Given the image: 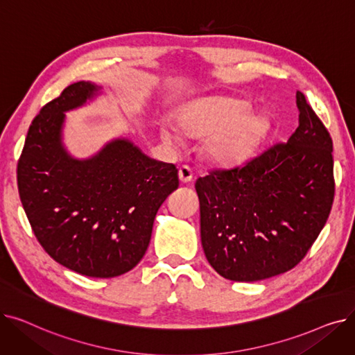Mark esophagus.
<instances>
[{"label": "esophagus", "instance_id": "34e87169", "mask_svg": "<svg viewBox=\"0 0 355 355\" xmlns=\"http://www.w3.org/2000/svg\"><path fill=\"white\" fill-rule=\"evenodd\" d=\"M178 177L181 182H190L193 180V170L189 165H181L178 170Z\"/></svg>", "mask_w": 355, "mask_h": 355}]
</instances>
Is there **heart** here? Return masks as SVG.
<instances>
[{
	"label": "heart",
	"instance_id": "b5f03b06",
	"mask_svg": "<svg viewBox=\"0 0 355 355\" xmlns=\"http://www.w3.org/2000/svg\"><path fill=\"white\" fill-rule=\"evenodd\" d=\"M248 110L249 105L243 101L214 98L182 109L178 122L190 135H206L204 154L213 162L229 166L249 158L266 130V121ZM161 135L170 145L180 141L170 125L161 128Z\"/></svg>",
	"mask_w": 355,
	"mask_h": 355
}]
</instances>
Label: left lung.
I'll use <instances>...</instances> for the list:
<instances>
[{"label": "left lung", "mask_w": 355, "mask_h": 355, "mask_svg": "<svg viewBox=\"0 0 355 355\" xmlns=\"http://www.w3.org/2000/svg\"><path fill=\"white\" fill-rule=\"evenodd\" d=\"M296 106L300 125L288 142L196 181L204 253L230 281L256 282L291 270L328 220L332 139L301 92Z\"/></svg>", "instance_id": "8db88e82"}]
</instances>
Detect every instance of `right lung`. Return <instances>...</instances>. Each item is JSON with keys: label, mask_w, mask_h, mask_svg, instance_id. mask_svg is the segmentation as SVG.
Returning <instances> with one entry per match:
<instances>
[{"label": "right lung", "mask_w": 355, "mask_h": 355, "mask_svg": "<svg viewBox=\"0 0 355 355\" xmlns=\"http://www.w3.org/2000/svg\"><path fill=\"white\" fill-rule=\"evenodd\" d=\"M99 89L73 83L43 106L30 125L17 182L34 236L55 262L85 276L115 277L139 263L155 214L180 182L174 164L146 157L125 138L87 159L67 154L64 112Z\"/></svg>", "instance_id": "1"}]
</instances>
